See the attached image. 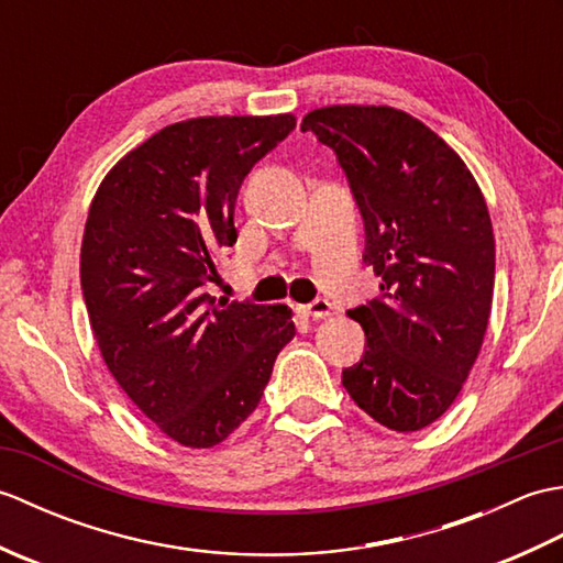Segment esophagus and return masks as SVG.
<instances>
[{
	"label": "esophagus",
	"mask_w": 563,
	"mask_h": 563,
	"mask_svg": "<svg viewBox=\"0 0 563 563\" xmlns=\"http://www.w3.org/2000/svg\"><path fill=\"white\" fill-rule=\"evenodd\" d=\"M302 312L307 317H312V319H324V317L331 314V302L324 300V297H317L314 302H309V305L302 307Z\"/></svg>",
	"instance_id": "1"
}]
</instances>
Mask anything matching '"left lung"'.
<instances>
[{"mask_svg": "<svg viewBox=\"0 0 563 563\" xmlns=\"http://www.w3.org/2000/svg\"><path fill=\"white\" fill-rule=\"evenodd\" d=\"M336 152L365 224L382 295L349 309L365 331L343 387L379 426L421 430L445 413L482 351L496 244L486 200L445 140L389 106H327L302 118Z\"/></svg>", "mask_w": 563, "mask_h": 563, "instance_id": "8db88e82", "label": "left lung"}]
</instances>
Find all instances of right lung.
Masks as SVG:
<instances>
[{"instance_id":"obj_1","label":"right lung","mask_w":563,"mask_h":563,"mask_svg":"<svg viewBox=\"0 0 563 563\" xmlns=\"http://www.w3.org/2000/svg\"><path fill=\"white\" fill-rule=\"evenodd\" d=\"M295 115L174 123L128 152L91 200L79 278L103 363L137 409L186 448H212L254 413L295 336L285 305L206 292L234 246L239 188Z\"/></svg>"}]
</instances>
